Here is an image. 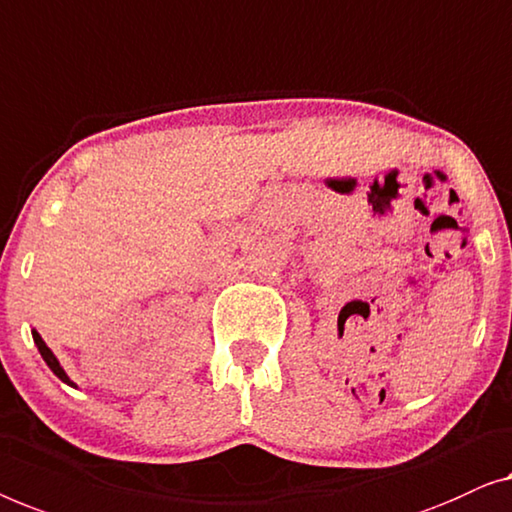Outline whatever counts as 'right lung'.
I'll list each match as a JSON object with an SVG mask.
<instances>
[{"mask_svg":"<svg viewBox=\"0 0 512 512\" xmlns=\"http://www.w3.org/2000/svg\"><path fill=\"white\" fill-rule=\"evenodd\" d=\"M32 338H34V343H37V348H39V352H41L43 362H46V364H48V369H50V371H53V373H55V376L62 380V383H67L69 387H76V383H74V380H71V378L67 376V371H64V369H62V364H60V362H57V357L53 355V350H50V348H48V345H46V341H43V338H41V334H39V331H37V329H32Z\"/></svg>","mask_w":512,"mask_h":512,"instance_id":"obj_1","label":"right lung"}]
</instances>
